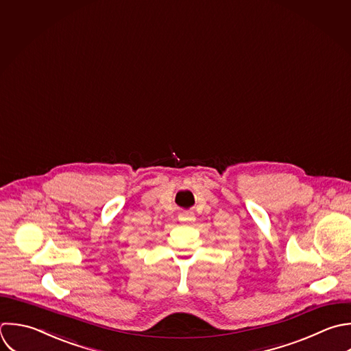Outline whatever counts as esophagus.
Segmentation results:
<instances>
[{
    "instance_id": "1",
    "label": "esophagus",
    "mask_w": 351,
    "mask_h": 351,
    "mask_svg": "<svg viewBox=\"0 0 351 351\" xmlns=\"http://www.w3.org/2000/svg\"><path fill=\"white\" fill-rule=\"evenodd\" d=\"M179 220H180L182 223L191 224V223H194V221H195V215H194V212L184 210V212H182V213L179 215Z\"/></svg>"
}]
</instances>
